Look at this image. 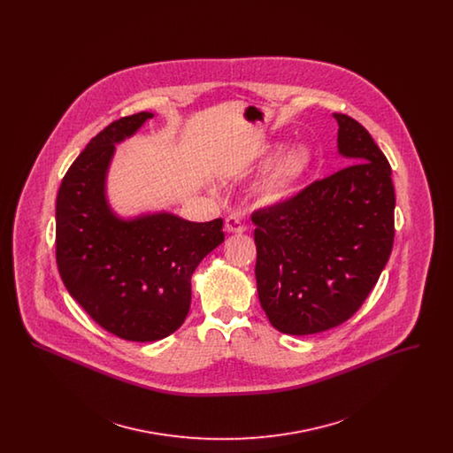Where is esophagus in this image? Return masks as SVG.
<instances>
[{
  "label": "esophagus",
  "instance_id": "obj_1",
  "mask_svg": "<svg viewBox=\"0 0 453 453\" xmlns=\"http://www.w3.org/2000/svg\"><path fill=\"white\" fill-rule=\"evenodd\" d=\"M226 229L229 231V233H244L246 231V224L239 219L237 216H229L226 219Z\"/></svg>",
  "mask_w": 453,
  "mask_h": 453
}]
</instances>
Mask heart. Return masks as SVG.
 <instances>
[{"instance_id":"heart-1","label":"heart","mask_w":453,"mask_h":453,"mask_svg":"<svg viewBox=\"0 0 453 453\" xmlns=\"http://www.w3.org/2000/svg\"><path fill=\"white\" fill-rule=\"evenodd\" d=\"M311 166V154L303 148L283 152L272 166L266 180V195L272 200L281 198L296 190Z\"/></svg>"}]
</instances>
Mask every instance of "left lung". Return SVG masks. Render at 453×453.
Masks as SVG:
<instances>
[{
  "mask_svg": "<svg viewBox=\"0 0 453 453\" xmlns=\"http://www.w3.org/2000/svg\"><path fill=\"white\" fill-rule=\"evenodd\" d=\"M334 119L338 148L351 165L251 214L259 302L285 334L346 323L375 287L394 244L388 157L355 119Z\"/></svg>",
  "mask_w": 453,
  "mask_h": 453,
  "instance_id": "1",
  "label": "left lung"
}]
</instances>
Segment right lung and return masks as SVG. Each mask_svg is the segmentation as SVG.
<instances>
[{
  "label": "right lung",
  "instance_id": "obj_1",
  "mask_svg": "<svg viewBox=\"0 0 453 453\" xmlns=\"http://www.w3.org/2000/svg\"><path fill=\"white\" fill-rule=\"evenodd\" d=\"M151 117L139 111L98 132L65 172L56 202V261L67 292L95 323L127 342H156L183 324L195 268L224 241L222 219L120 220L110 212L113 144Z\"/></svg>",
  "mask_w": 453,
  "mask_h": 453
}]
</instances>
